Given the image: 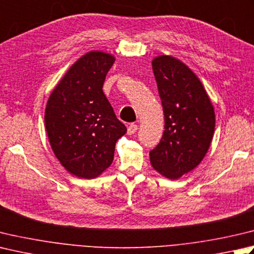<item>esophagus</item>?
Instances as JSON below:
<instances>
[{
  "label": "esophagus",
  "instance_id": "1",
  "mask_svg": "<svg viewBox=\"0 0 254 254\" xmlns=\"http://www.w3.org/2000/svg\"><path fill=\"white\" fill-rule=\"evenodd\" d=\"M136 131H137V126H136V124L132 123V124H130V126H128V127H127V134H128V135H132V134H134Z\"/></svg>",
  "mask_w": 254,
  "mask_h": 254
}]
</instances>
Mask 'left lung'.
<instances>
[{
    "mask_svg": "<svg viewBox=\"0 0 254 254\" xmlns=\"http://www.w3.org/2000/svg\"><path fill=\"white\" fill-rule=\"evenodd\" d=\"M152 67L165 130L150 160L163 176L177 180L205 157L215 131V111L202 83L185 64L163 55L153 59Z\"/></svg>",
    "mask_w": 254,
    "mask_h": 254,
    "instance_id": "obj_1",
    "label": "left lung"
}]
</instances>
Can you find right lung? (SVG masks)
<instances>
[{"label":"right lung","mask_w":254,"mask_h":254,"mask_svg":"<svg viewBox=\"0 0 254 254\" xmlns=\"http://www.w3.org/2000/svg\"><path fill=\"white\" fill-rule=\"evenodd\" d=\"M116 61L103 52L83 55L54 89L45 127L55 155L72 175L96 178L111 165L117 141L127 133L102 87Z\"/></svg>","instance_id":"add662e5"}]
</instances>
